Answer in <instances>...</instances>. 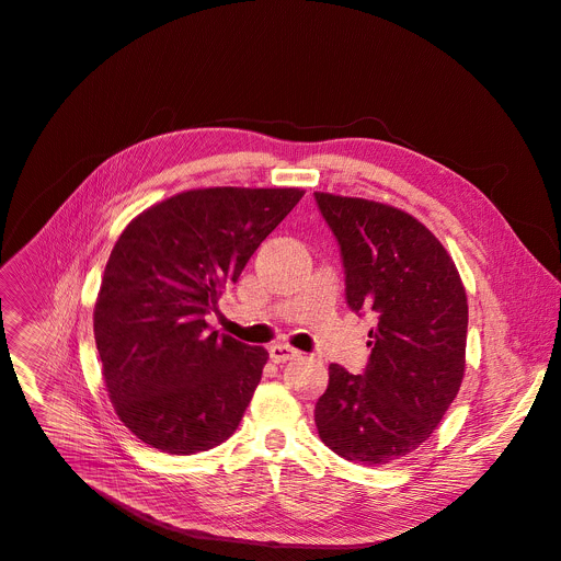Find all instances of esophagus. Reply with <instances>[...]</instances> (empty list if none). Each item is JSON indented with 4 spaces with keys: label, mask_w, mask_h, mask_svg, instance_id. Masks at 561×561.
<instances>
[{
    "label": "esophagus",
    "mask_w": 561,
    "mask_h": 561,
    "mask_svg": "<svg viewBox=\"0 0 561 561\" xmlns=\"http://www.w3.org/2000/svg\"><path fill=\"white\" fill-rule=\"evenodd\" d=\"M299 356H301V352H297L295 346H289V344H272L270 346V358L274 363H287V360H295Z\"/></svg>",
    "instance_id": "1"
}]
</instances>
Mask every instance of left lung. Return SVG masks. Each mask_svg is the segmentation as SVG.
Here are the masks:
<instances>
[{
  "label": "left lung",
  "instance_id": "obj_1",
  "mask_svg": "<svg viewBox=\"0 0 561 561\" xmlns=\"http://www.w3.org/2000/svg\"><path fill=\"white\" fill-rule=\"evenodd\" d=\"M314 198L340 242L346 304L379 317L365 375L329 367L317 432L346 461L392 463L434 434L459 394L466 287L438 237L409 211L327 192Z\"/></svg>",
  "mask_w": 561,
  "mask_h": 561
}]
</instances>
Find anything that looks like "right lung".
<instances>
[{
  "label": "right lung",
  "mask_w": 561,
  "mask_h": 561,
  "mask_svg": "<svg viewBox=\"0 0 561 561\" xmlns=\"http://www.w3.org/2000/svg\"><path fill=\"white\" fill-rule=\"evenodd\" d=\"M304 194L190 190L150 205L121 232L93 335L114 411L146 445L196 455L239 426L270 354L209 331L205 314Z\"/></svg>",
  "instance_id": "add662e5"
}]
</instances>
